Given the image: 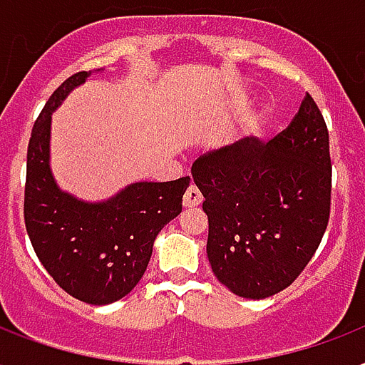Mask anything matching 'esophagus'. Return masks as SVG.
<instances>
[{"instance_id": "34e87169", "label": "esophagus", "mask_w": 365, "mask_h": 365, "mask_svg": "<svg viewBox=\"0 0 365 365\" xmlns=\"http://www.w3.org/2000/svg\"><path fill=\"white\" fill-rule=\"evenodd\" d=\"M202 202V192L197 190L196 186H190V188L185 192V197H182V205H185V207H197Z\"/></svg>"}]
</instances>
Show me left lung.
Wrapping results in <instances>:
<instances>
[{
  "mask_svg": "<svg viewBox=\"0 0 365 365\" xmlns=\"http://www.w3.org/2000/svg\"><path fill=\"white\" fill-rule=\"evenodd\" d=\"M192 179L205 197L207 259L222 285L245 299H267L295 282L329 221V133L307 93L278 137H255L209 152Z\"/></svg>",
  "mask_w": 365,
  "mask_h": 365,
  "instance_id": "left-lung-1",
  "label": "left lung"
}]
</instances>
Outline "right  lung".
Here are the masks:
<instances>
[{
	"mask_svg": "<svg viewBox=\"0 0 365 365\" xmlns=\"http://www.w3.org/2000/svg\"><path fill=\"white\" fill-rule=\"evenodd\" d=\"M91 72L70 76L34 123L28 144L24 222L36 255L62 289L89 304L131 293L154 240L182 211L190 177L133 182L108 200L86 202L56 185L51 171V115Z\"/></svg>",
	"mask_w": 365,
	"mask_h": 365,
	"instance_id": "add662e5",
	"label": "right lung"
}]
</instances>
